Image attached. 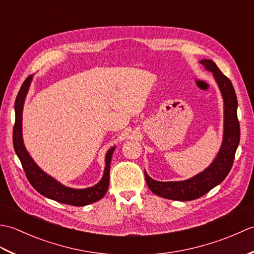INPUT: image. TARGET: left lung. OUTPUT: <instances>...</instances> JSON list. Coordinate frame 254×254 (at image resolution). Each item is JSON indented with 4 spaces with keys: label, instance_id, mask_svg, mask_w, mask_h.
Returning <instances> with one entry per match:
<instances>
[{
    "label": "left lung",
    "instance_id": "8db88e82",
    "mask_svg": "<svg viewBox=\"0 0 254 254\" xmlns=\"http://www.w3.org/2000/svg\"><path fill=\"white\" fill-rule=\"evenodd\" d=\"M201 63L205 68L213 73L224 98L225 123L223 145L212 165L189 180L160 182L153 180L145 172V180L154 194L176 201H192L198 198L223 182L233 167L236 150L240 141V126L237 117L238 100L233 84L227 76L220 72L212 60H202Z\"/></svg>",
    "mask_w": 254,
    "mask_h": 254
}]
</instances>
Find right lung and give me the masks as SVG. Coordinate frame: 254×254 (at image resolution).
<instances>
[{"instance_id":"add662e5","label":"right lung","mask_w":254,"mask_h":254,"mask_svg":"<svg viewBox=\"0 0 254 254\" xmlns=\"http://www.w3.org/2000/svg\"><path fill=\"white\" fill-rule=\"evenodd\" d=\"M32 75H29L25 79L18 91V95L15 100V123L13 128V144L16 154L23 166L25 175L30 185L35 188L42 195L55 199L57 202L63 204L73 205V206H85L99 201L104 197L108 187H109V172H110V161L115 147L108 150L106 155V168L102 179L96 186L87 189H71L62 186L61 183L56 181L53 178L48 176L38 167L35 161L31 159L28 152H27L23 137H21V113H23V106L28 91Z\"/></svg>"}]
</instances>
